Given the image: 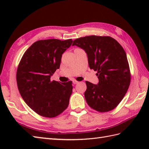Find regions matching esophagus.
<instances>
[{
    "label": "esophagus",
    "instance_id": "obj_1",
    "mask_svg": "<svg viewBox=\"0 0 149 149\" xmlns=\"http://www.w3.org/2000/svg\"><path fill=\"white\" fill-rule=\"evenodd\" d=\"M72 82H73V83H74V84H77L79 83V82L77 81H76V80H73Z\"/></svg>",
    "mask_w": 149,
    "mask_h": 149
}]
</instances>
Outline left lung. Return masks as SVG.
<instances>
[{"label":"left lung","instance_id":"obj_1","mask_svg":"<svg viewBox=\"0 0 149 149\" xmlns=\"http://www.w3.org/2000/svg\"><path fill=\"white\" fill-rule=\"evenodd\" d=\"M72 45L84 50L90 69L97 71L98 84L86 81L84 97L88 106L101 113L115 109L124 97L131 82L124 49L111 37L95 35L75 40Z\"/></svg>","mask_w":149,"mask_h":149}]
</instances>
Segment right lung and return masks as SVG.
Masks as SVG:
<instances>
[{
  "label": "right lung",
  "mask_w": 149,
  "mask_h": 149,
  "mask_svg": "<svg viewBox=\"0 0 149 149\" xmlns=\"http://www.w3.org/2000/svg\"><path fill=\"white\" fill-rule=\"evenodd\" d=\"M72 39L39 40L28 49L17 72V86L22 99L38 115L54 118L67 108L72 82L50 81L59 68L62 54L71 46Z\"/></svg>",
  "instance_id": "add662e5"
}]
</instances>
